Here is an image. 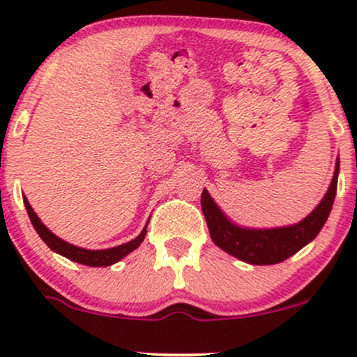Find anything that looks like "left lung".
Returning <instances> with one entry per match:
<instances>
[{
  "label": "left lung",
  "mask_w": 357,
  "mask_h": 357,
  "mask_svg": "<svg viewBox=\"0 0 357 357\" xmlns=\"http://www.w3.org/2000/svg\"><path fill=\"white\" fill-rule=\"evenodd\" d=\"M337 176L339 158L335 161V169L329 190L312 213L296 225L278 228H247L233 223L220 210L218 204L213 202L210 192L203 190L202 210L211 240L223 252L230 253L231 257L240 258L241 261H247V264H280V261L292 257L294 253H297L301 248H304L307 243H310L322 230L324 223L329 218V213L333 210L335 191H337Z\"/></svg>",
  "instance_id": "1"
}]
</instances>
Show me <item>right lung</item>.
Masks as SVG:
<instances>
[{
    "mask_svg": "<svg viewBox=\"0 0 357 357\" xmlns=\"http://www.w3.org/2000/svg\"><path fill=\"white\" fill-rule=\"evenodd\" d=\"M23 202H24V206H26L28 216H30L31 220V225H33V228L40 235V238L48 245V248H52L53 252L59 253L61 257L68 258V260L77 261V264H82V265H89V267H109V265L117 264L119 260H122L126 255H129L130 252H134V250L142 243V240H144L146 236L147 225L144 227V230L139 233V236H136L134 240L127 241V243L119 245V247L105 248V250L80 248L77 247V245L67 243L65 240H61L56 235H53V233L42 223V220L36 216L33 208L30 206V203H28V199L24 198V196H23Z\"/></svg>",
    "mask_w": 357,
    "mask_h": 357,
    "instance_id": "right-lung-1",
    "label": "right lung"
}]
</instances>
